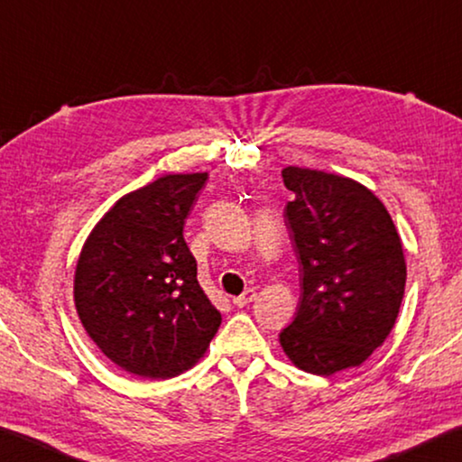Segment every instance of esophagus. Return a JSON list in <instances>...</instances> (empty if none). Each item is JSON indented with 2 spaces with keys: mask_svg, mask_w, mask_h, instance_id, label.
<instances>
[{
  "mask_svg": "<svg viewBox=\"0 0 462 462\" xmlns=\"http://www.w3.org/2000/svg\"><path fill=\"white\" fill-rule=\"evenodd\" d=\"M255 291L254 289H247V291H244V293H241L239 297H233V303L237 305V308H244V305H247V303H252L254 300H255Z\"/></svg>",
  "mask_w": 462,
  "mask_h": 462,
  "instance_id": "obj_1",
  "label": "esophagus"
}]
</instances>
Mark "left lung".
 I'll return each instance as SVG.
<instances>
[{"label":"left lung","mask_w":462,"mask_h":462,"mask_svg":"<svg viewBox=\"0 0 462 462\" xmlns=\"http://www.w3.org/2000/svg\"><path fill=\"white\" fill-rule=\"evenodd\" d=\"M282 181L295 194L285 218L301 273L282 353L316 375L357 367L399 318L407 282L399 231L380 198L351 177L289 165Z\"/></svg>","instance_id":"8db88e82"}]
</instances>
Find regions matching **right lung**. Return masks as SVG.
I'll list each match as a JSON object with an SVG mask.
<instances>
[{
	"label": "right lung",
	"mask_w": 462,
	"mask_h": 462,
	"mask_svg": "<svg viewBox=\"0 0 462 462\" xmlns=\"http://www.w3.org/2000/svg\"><path fill=\"white\" fill-rule=\"evenodd\" d=\"M208 173H175L119 198L84 241L78 318L107 359L140 378H175L204 357L221 311L198 282L183 239Z\"/></svg>",
	"instance_id": "obj_1"
}]
</instances>
